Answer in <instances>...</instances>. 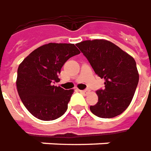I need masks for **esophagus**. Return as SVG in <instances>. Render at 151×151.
Here are the masks:
<instances>
[{
    "mask_svg": "<svg viewBox=\"0 0 151 151\" xmlns=\"http://www.w3.org/2000/svg\"><path fill=\"white\" fill-rule=\"evenodd\" d=\"M81 93H83V94H87L88 93V90H80Z\"/></svg>",
    "mask_w": 151,
    "mask_h": 151,
    "instance_id": "1",
    "label": "esophagus"
}]
</instances>
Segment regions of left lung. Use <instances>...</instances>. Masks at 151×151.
<instances>
[{
	"mask_svg": "<svg viewBox=\"0 0 151 151\" xmlns=\"http://www.w3.org/2000/svg\"><path fill=\"white\" fill-rule=\"evenodd\" d=\"M76 45L95 73L105 80V88L97 91L98 101L91 106V112L100 118H113L122 114L131 103L138 84L134 58L106 40H84Z\"/></svg>",
	"mask_w": 151,
	"mask_h": 151,
	"instance_id": "obj_1",
	"label": "left lung"
}]
</instances>
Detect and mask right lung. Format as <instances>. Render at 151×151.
<instances>
[{"instance_id": "add662e5", "label": "right lung", "mask_w": 151, "mask_h": 151, "mask_svg": "<svg viewBox=\"0 0 151 151\" xmlns=\"http://www.w3.org/2000/svg\"><path fill=\"white\" fill-rule=\"evenodd\" d=\"M81 53L74 44L49 43L32 51L18 68L17 90L27 111L36 118L50 121L67 110L73 89L65 90L58 82L61 68L70 58Z\"/></svg>"}]
</instances>
